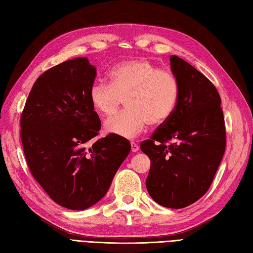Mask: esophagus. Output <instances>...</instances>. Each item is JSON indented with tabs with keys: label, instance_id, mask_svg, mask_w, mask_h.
<instances>
[{
	"label": "esophagus",
	"instance_id": "1",
	"mask_svg": "<svg viewBox=\"0 0 253 253\" xmlns=\"http://www.w3.org/2000/svg\"><path fill=\"white\" fill-rule=\"evenodd\" d=\"M130 145H131V151H132L133 153L139 151V145H138L137 143H134V142H131Z\"/></svg>",
	"mask_w": 253,
	"mask_h": 253
}]
</instances>
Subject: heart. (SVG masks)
<instances>
[{
	"label": "heart",
	"instance_id": "obj_1",
	"mask_svg": "<svg viewBox=\"0 0 253 253\" xmlns=\"http://www.w3.org/2000/svg\"><path fill=\"white\" fill-rule=\"evenodd\" d=\"M110 84L97 82L89 89V101L97 113L111 115L125 99L127 110L105 122V131L132 139L148 125L160 126L175 111L179 99L176 77L147 59L115 64Z\"/></svg>",
	"mask_w": 253,
	"mask_h": 253
}]
</instances>
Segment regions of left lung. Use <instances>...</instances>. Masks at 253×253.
Instances as JSON below:
<instances>
[{
    "label": "left lung",
    "instance_id": "8db88e82",
    "mask_svg": "<svg viewBox=\"0 0 253 253\" xmlns=\"http://www.w3.org/2000/svg\"><path fill=\"white\" fill-rule=\"evenodd\" d=\"M170 62L179 84L177 107L140 147L151 159L145 184L152 199L184 209L211 187L225 150V126L215 85L180 57Z\"/></svg>",
    "mask_w": 253,
    "mask_h": 253
}]
</instances>
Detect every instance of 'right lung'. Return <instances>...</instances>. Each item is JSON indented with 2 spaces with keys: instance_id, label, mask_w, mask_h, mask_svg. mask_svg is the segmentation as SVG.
I'll use <instances>...</instances> for the list:
<instances>
[{
  "instance_id": "obj_1",
  "label": "right lung",
  "mask_w": 253,
  "mask_h": 253,
  "mask_svg": "<svg viewBox=\"0 0 253 253\" xmlns=\"http://www.w3.org/2000/svg\"><path fill=\"white\" fill-rule=\"evenodd\" d=\"M96 69L77 57L38 77L20 119L23 152L32 175L55 203L83 211L101 200L130 152L123 137H97L101 122L89 101Z\"/></svg>"
}]
</instances>
